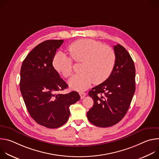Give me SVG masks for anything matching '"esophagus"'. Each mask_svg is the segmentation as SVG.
I'll return each instance as SVG.
<instances>
[{"label": "esophagus", "mask_w": 159, "mask_h": 159, "mask_svg": "<svg viewBox=\"0 0 159 159\" xmlns=\"http://www.w3.org/2000/svg\"><path fill=\"white\" fill-rule=\"evenodd\" d=\"M79 94L80 96V98L81 99H83L85 96H86V94L84 92H79Z\"/></svg>", "instance_id": "esophagus-1"}]
</instances>
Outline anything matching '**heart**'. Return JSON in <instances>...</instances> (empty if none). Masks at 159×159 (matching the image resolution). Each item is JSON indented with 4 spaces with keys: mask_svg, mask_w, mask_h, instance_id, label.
I'll return each instance as SVG.
<instances>
[{
    "mask_svg": "<svg viewBox=\"0 0 159 159\" xmlns=\"http://www.w3.org/2000/svg\"><path fill=\"white\" fill-rule=\"evenodd\" d=\"M69 52L76 62H82L80 74L70 80V86L77 90L87 89L92 83L100 84L111 74L116 63V54L112 48L90 39H78L69 47ZM61 52H57L52 64L55 70L68 78L73 74V61Z\"/></svg>",
    "mask_w": 159,
    "mask_h": 159,
    "instance_id": "1",
    "label": "heart"
}]
</instances>
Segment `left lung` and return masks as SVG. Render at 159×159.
<instances>
[{"mask_svg": "<svg viewBox=\"0 0 159 159\" xmlns=\"http://www.w3.org/2000/svg\"><path fill=\"white\" fill-rule=\"evenodd\" d=\"M116 63L109 78L89 92L94 105L87 113L89 121L99 127L120 122L126 114L135 91L133 60L121 45L114 46Z\"/></svg>", "mask_w": 159, "mask_h": 159, "instance_id": "obj_1", "label": "left lung"}]
</instances>
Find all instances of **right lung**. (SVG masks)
<instances>
[{
  "label": "right lung",
  "instance_id": "obj_1",
  "mask_svg": "<svg viewBox=\"0 0 159 159\" xmlns=\"http://www.w3.org/2000/svg\"><path fill=\"white\" fill-rule=\"evenodd\" d=\"M63 43V39H52L38 44L24 60L20 72V93L30 116L48 128L63 125L70 116L69 107L80 98L76 91L60 93L68 85L52 61Z\"/></svg>",
  "mask_w": 159,
  "mask_h": 159
}]
</instances>
